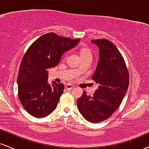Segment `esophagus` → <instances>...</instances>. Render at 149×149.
Wrapping results in <instances>:
<instances>
[{
  "instance_id": "esophagus-1",
  "label": "esophagus",
  "mask_w": 149,
  "mask_h": 149,
  "mask_svg": "<svg viewBox=\"0 0 149 149\" xmlns=\"http://www.w3.org/2000/svg\"><path fill=\"white\" fill-rule=\"evenodd\" d=\"M74 88V86H73V85H71V84H68V85H66V88L67 89V90H72V89Z\"/></svg>"
}]
</instances>
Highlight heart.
I'll list each match as a JSON object with an SVG mask.
<instances>
[{
  "label": "heart",
  "instance_id": "heart-1",
  "mask_svg": "<svg viewBox=\"0 0 149 149\" xmlns=\"http://www.w3.org/2000/svg\"><path fill=\"white\" fill-rule=\"evenodd\" d=\"M79 52H80V56H81V57L83 58V59H85V58H86V57H92L91 50H90L88 47H85V46H82V47H80ZM80 70V67H78V69H77L78 72H79Z\"/></svg>",
  "mask_w": 149,
  "mask_h": 149
}]
</instances>
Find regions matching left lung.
I'll return each instance as SVG.
<instances>
[{"label": "left lung", "mask_w": 149, "mask_h": 149, "mask_svg": "<svg viewBox=\"0 0 149 149\" xmlns=\"http://www.w3.org/2000/svg\"><path fill=\"white\" fill-rule=\"evenodd\" d=\"M92 42L100 49L92 79L100 85L92 96L83 92L77 106L87 120L97 123L109 118L120 107L129 86L130 75L123 57L112 42L107 39Z\"/></svg>", "instance_id": "left-lung-1"}]
</instances>
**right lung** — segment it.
<instances>
[{"label": "right lung", "instance_id": "obj_1", "mask_svg": "<svg viewBox=\"0 0 149 149\" xmlns=\"http://www.w3.org/2000/svg\"><path fill=\"white\" fill-rule=\"evenodd\" d=\"M80 39H71L51 32L39 37L24 55L17 77L18 97L30 115L44 118L57 108L64 92L62 83H47V69L57 66L62 54Z\"/></svg>", "mask_w": 149, "mask_h": 149}]
</instances>
